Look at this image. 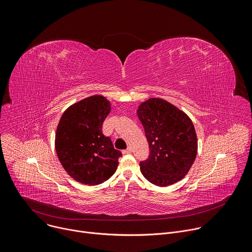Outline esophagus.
Wrapping results in <instances>:
<instances>
[{"label": "esophagus", "instance_id": "1", "mask_svg": "<svg viewBox=\"0 0 252 252\" xmlns=\"http://www.w3.org/2000/svg\"><path fill=\"white\" fill-rule=\"evenodd\" d=\"M131 151H132V149H131L130 147H128L126 150H125V151L123 152V154H124V155H128V154L131 153Z\"/></svg>", "mask_w": 252, "mask_h": 252}]
</instances>
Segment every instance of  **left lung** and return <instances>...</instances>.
<instances>
[{
    "mask_svg": "<svg viewBox=\"0 0 252 252\" xmlns=\"http://www.w3.org/2000/svg\"><path fill=\"white\" fill-rule=\"evenodd\" d=\"M136 114L151 151L149 158L139 162L142 175L158 187L181 181L197 154V137L191 120L175 105L158 97L141 102Z\"/></svg>",
    "mask_w": 252,
    "mask_h": 252,
    "instance_id": "obj_1",
    "label": "left lung"
}]
</instances>
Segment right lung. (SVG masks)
<instances>
[{
  "mask_svg": "<svg viewBox=\"0 0 252 252\" xmlns=\"http://www.w3.org/2000/svg\"><path fill=\"white\" fill-rule=\"evenodd\" d=\"M111 112V103L95 94L68 106L56 132V152L64 170L75 181L96 186L117 170L120 151L101 132L102 123Z\"/></svg>",
  "mask_w": 252,
  "mask_h": 252,
  "instance_id": "add662e5",
  "label": "right lung"
}]
</instances>
